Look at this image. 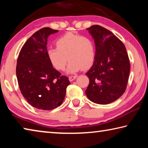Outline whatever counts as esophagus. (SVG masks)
I'll list each match as a JSON object with an SVG mask.
<instances>
[{"label": "esophagus", "instance_id": "obj_1", "mask_svg": "<svg viewBox=\"0 0 148 148\" xmlns=\"http://www.w3.org/2000/svg\"><path fill=\"white\" fill-rule=\"evenodd\" d=\"M77 77V76H69V80L70 82H72L74 79H75Z\"/></svg>", "mask_w": 148, "mask_h": 148}]
</instances>
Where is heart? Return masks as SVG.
<instances>
[{
	"label": "heart",
	"mask_w": 148,
	"mask_h": 148,
	"mask_svg": "<svg viewBox=\"0 0 148 148\" xmlns=\"http://www.w3.org/2000/svg\"><path fill=\"white\" fill-rule=\"evenodd\" d=\"M57 47H49L47 54L50 62L59 71H62L70 61L66 72L74 74L82 68L86 69L93 64L96 56L92 40L74 32H67L57 40Z\"/></svg>",
	"instance_id": "b5f03b06"
}]
</instances>
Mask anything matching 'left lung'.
<instances>
[{
    "label": "left lung",
    "instance_id": "8db88e82",
    "mask_svg": "<svg viewBox=\"0 0 148 148\" xmlns=\"http://www.w3.org/2000/svg\"><path fill=\"white\" fill-rule=\"evenodd\" d=\"M87 30L95 40L96 56L86 73L89 84L86 94L95 103L110 104L127 88L130 72L128 54L123 43L109 30L97 25Z\"/></svg>",
    "mask_w": 148,
    "mask_h": 148
}]
</instances>
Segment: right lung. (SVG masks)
Here are the masks:
<instances>
[{
	"mask_svg": "<svg viewBox=\"0 0 148 148\" xmlns=\"http://www.w3.org/2000/svg\"><path fill=\"white\" fill-rule=\"evenodd\" d=\"M57 32L49 27L36 31L25 43L17 58L16 76L20 91L32 106L39 110L59 106L71 84L68 77L53 68L47 54V38Z\"/></svg>",
	"mask_w": 148,
	"mask_h": 148,
	"instance_id": "right-lung-1",
	"label": "right lung"
}]
</instances>
